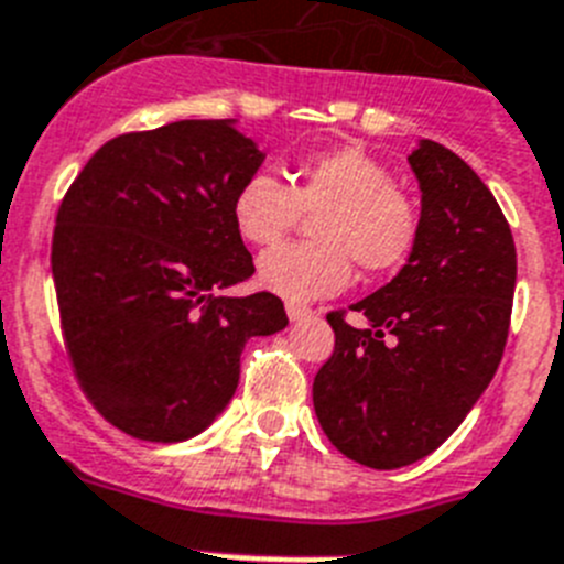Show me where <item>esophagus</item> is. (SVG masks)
<instances>
[{"mask_svg":"<svg viewBox=\"0 0 564 564\" xmlns=\"http://www.w3.org/2000/svg\"><path fill=\"white\" fill-rule=\"evenodd\" d=\"M285 311H288V319H291V322H302V319H307V316L314 314L311 307L300 305V302H288Z\"/></svg>","mask_w":564,"mask_h":564,"instance_id":"1","label":"esophagus"}]
</instances>
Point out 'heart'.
<instances>
[{
	"instance_id": "1",
	"label": "heart",
	"mask_w": 564,
	"mask_h": 564,
	"mask_svg": "<svg viewBox=\"0 0 564 564\" xmlns=\"http://www.w3.org/2000/svg\"><path fill=\"white\" fill-rule=\"evenodd\" d=\"M291 185L257 171L239 185L230 216L245 242L271 245L311 219L314 242H291L262 253L259 285L288 302L334 296L350 282L354 262L365 273L397 268L408 257L420 228V214L391 171L356 144L305 156L291 167Z\"/></svg>"
}]
</instances>
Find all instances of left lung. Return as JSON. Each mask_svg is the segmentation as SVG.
Listing matches in <instances>:
<instances>
[{"mask_svg": "<svg viewBox=\"0 0 564 564\" xmlns=\"http://www.w3.org/2000/svg\"><path fill=\"white\" fill-rule=\"evenodd\" d=\"M420 228L402 271L330 314L336 348L314 379L322 431L348 459L377 470L425 459L462 425L502 359L517 288L505 214L474 167L420 139Z\"/></svg>", "mask_w": 564, "mask_h": 564, "instance_id": "8db88e82", "label": "left lung"}]
</instances>
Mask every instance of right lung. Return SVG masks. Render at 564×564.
Returning a JSON list of instances; mask_svg holds the SVG:
<instances>
[{
  "mask_svg": "<svg viewBox=\"0 0 564 564\" xmlns=\"http://www.w3.org/2000/svg\"><path fill=\"white\" fill-rule=\"evenodd\" d=\"M236 119H182L110 139L53 230V285L82 388L144 442L199 436L228 408L250 336L288 325L273 293L230 296L253 259L230 205L264 153Z\"/></svg>",
  "mask_w": 564,
  "mask_h": 564,
  "instance_id": "obj_1",
  "label": "right lung"
}]
</instances>
